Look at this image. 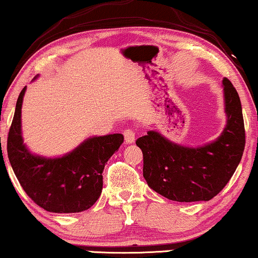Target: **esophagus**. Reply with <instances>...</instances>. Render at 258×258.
<instances>
[{
  "label": "esophagus",
  "instance_id": "obj_1",
  "mask_svg": "<svg viewBox=\"0 0 258 258\" xmlns=\"http://www.w3.org/2000/svg\"><path fill=\"white\" fill-rule=\"evenodd\" d=\"M123 137H125L126 144H132L136 140V131L133 128H127L123 131Z\"/></svg>",
  "mask_w": 258,
  "mask_h": 258
}]
</instances>
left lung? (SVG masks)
<instances>
[{
    "label": "left lung",
    "mask_w": 258,
    "mask_h": 258,
    "mask_svg": "<svg viewBox=\"0 0 258 258\" xmlns=\"http://www.w3.org/2000/svg\"><path fill=\"white\" fill-rule=\"evenodd\" d=\"M227 123L216 142L185 148L149 131L137 139L143 152V176L149 187L172 201H208L223 190L242 159L245 128L236 88L223 80Z\"/></svg>",
    "instance_id": "obj_1"
}]
</instances>
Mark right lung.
I'll use <instances>...</instances> for the list:
<instances>
[{
    "instance_id": "add662e5",
    "label": "right lung",
    "mask_w": 258,
    "mask_h": 258,
    "mask_svg": "<svg viewBox=\"0 0 258 258\" xmlns=\"http://www.w3.org/2000/svg\"><path fill=\"white\" fill-rule=\"evenodd\" d=\"M26 87L16 101L8 133L7 152L26 194L53 213H77L90 208L102 191L105 164L123 142L120 133L87 139L60 158H42L26 149L21 136V107ZM2 155V150H1Z\"/></svg>"
}]
</instances>
